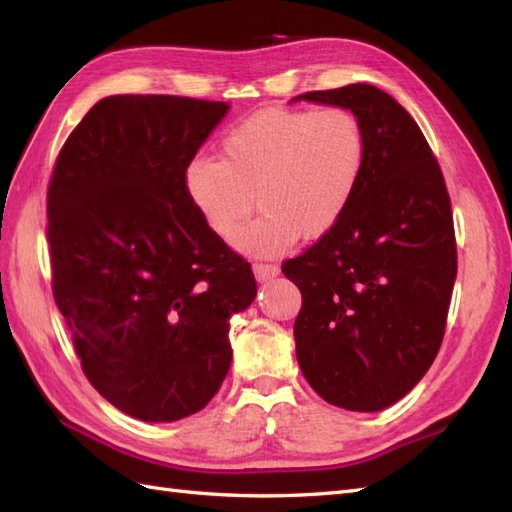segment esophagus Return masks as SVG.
<instances>
[{"instance_id": "obj_1", "label": "esophagus", "mask_w": 512, "mask_h": 512, "mask_svg": "<svg viewBox=\"0 0 512 512\" xmlns=\"http://www.w3.org/2000/svg\"><path fill=\"white\" fill-rule=\"evenodd\" d=\"M253 273L257 281H268L279 275V268L275 264H264V262H253Z\"/></svg>"}]
</instances>
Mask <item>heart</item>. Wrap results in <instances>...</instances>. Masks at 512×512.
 <instances>
[{
  "instance_id": "obj_1",
  "label": "heart",
  "mask_w": 512,
  "mask_h": 512,
  "mask_svg": "<svg viewBox=\"0 0 512 512\" xmlns=\"http://www.w3.org/2000/svg\"><path fill=\"white\" fill-rule=\"evenodd\" d=\"M367 149L365 125L347 107H270L228 129L222 160H191L184 189L220 239L239 231L257 200L262 215L237 235V246L281 255L299 237L317 242L343 220L363 182Z\"/></svg>"
}]
</instances>
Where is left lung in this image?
Here are the masks:
<instances>
[{"instance_id":"obj_1","label":"left lung","mask_w":512,"mask_h":512,"mask_svg":"<svg viewBox=\"0 0 512 512\" xmlns=\"http://www.w3.org/2000/svg\"><path fill=\"white\" fill-rule=\"evenodd\" d=\"M297 99L352 110L369 145L350 211L281 266L303 299L297 361L325 402L380 411L418 385L442 345L458 273L451 198L427 138L387 92L354 83Z\"/></svg>"}]
</instances>
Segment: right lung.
Returning a JSON list of instances; mask_svg holds the SVG:
<instances>
[{
  "label": "right lung",
  "instance_id": "obj_1",
  "mask_svg": "<svg viewBox=\"0 0 512 512\" xmlns=\"http://www.w3.org/2000/svg\"><path fill=\"white\" fill-rule=\"evenodd\" d=\"M228 105L118 94L72 129L48 184L52 295L83 374L127 416L204 409L231 367L250 264L204 226L184 171Z\"/></svg>",
  "mask_w": 512,
  "mask_h": 512
}]
</instances>
